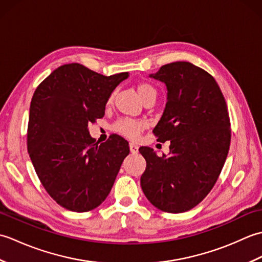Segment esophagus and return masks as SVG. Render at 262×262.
I'll use <instances>...</instances> for the list:
<instances>
[{
	"label": "esophagus",
	"mask_w": 262,
	"mask_h": 262,
	"mask_svg": "<svg viewBox=\"0 0 262 262\" xmlns=\"http://www.w3.org/2000/svg\"><path fill=\"white\" fill-rule=\"evenodd\" d=\"M129 149H130V153H133V154L138 153V146L136 145V144H134V143H130L129 144Z\"/></svg>",
	"instance_id": "34e87169"
}]
</instances>
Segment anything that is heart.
<instances>
[{"label": "heart", "instance_id": "heart-1", "mask_svg": "<svg viewBox=\"0 0 262 262\" xmlns=\"http://www.w3.org/2000/svg\"><path fill=\"white\" fill-rule=\"evenodd\" d=\"M136 90L138 96L141 97L143 101H145L147 98L154 97L157 98V92L154 89L147 84L145 82H140L136 85ZM114 96H110L109 102L113 100ZM145 122L141 120H133V119H120L114 125V130L118 133V134L126 136L130 140H136L140 137L141 133L145 129Z\"/></svg>", "mask_w": 262, "mask_h": 262}]
</instances>
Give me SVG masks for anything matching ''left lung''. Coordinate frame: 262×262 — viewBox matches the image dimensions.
<instances>
[{
	"mask_svg": "<svg viewBox=\"0 0 262 262\" xmlns=\"http://www.w3.org/2000/svg\"><path fill=\"white\" fill-rule=\"evenodd\" d=\"M149 77L168 90L153 133L159 142L170 141V153L160 158L140 147L146 160L141 187L157 208L183 213L207 196L223 169L231 143L229 111L214 77L191 63L163 65Z\"/></svg>",
	"mask_w": 262,
	"mask_h": 262,
	"instance_id": "8db88e82",
	"label": "left lung"
}]
</instances>
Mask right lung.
Listing matches in <instances>:
<instances>
[{
	"label": "right lung",
	"mask_w": 262,
	"mask_h": 262,
	"mask_svg": "<svg viewBox=\"0 0 262 262\" xmlns=\"http://www.w3.org/2000/svg\"><path fill=\"white\" fill-rule=\"evenodd\" d=\"M127 72L104 76L77 63L52 72L33 93L27 147L41 185L62 207L83 213L107 198L128 142L110 135L104 143L88 125L104 116L105 103Z\"/></svg>",
	"instance_id": "right-lung-1"
}]
</instances>
